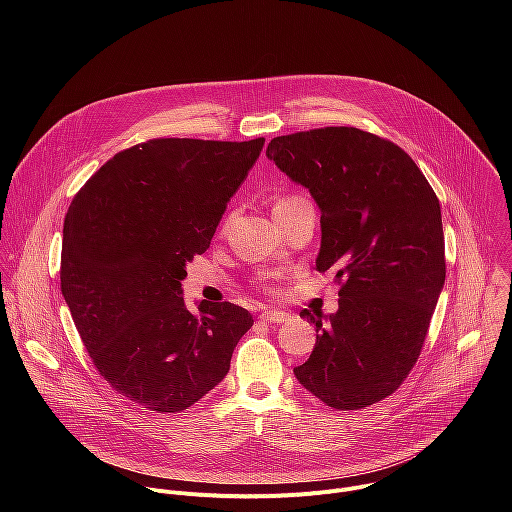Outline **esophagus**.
Wrapping results in <instances>:
<instances>
[{
	"mask_svg": "<svg viewBox=\"0 0 512 512\" xmlns=\"http://www.w3.org/2000/svg\"><path fill=\"white\" fill-rule=\"evenodd\" d=\"M287 318H289V316H287L285 312H281V310H267V312L261 314V320L273 322V324H281V322H285Z\"/></svg>",
	"mask_w": 512,
	"mask_h": 512,
	"instance_id": "obj_1",
	"label": "esophagus"
}]
</instances>
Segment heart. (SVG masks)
Instances as JSON below:
<instances>
[{
    "label": "heart",
    "mask_w": 512,
    "mask_h": 512,
    "mask_svg": "<svg viewBox=\"0 0 512 512\" xmlns=\"http://www.w3.org/2000/svg\"><path fill=\"white\" fill-rule=\"evenodd\" d=\"M300 200H304V198H300V196H287V198H281L273 208H281V206H287V204H294V202H300Z\"/></svg>",
    "instance_id": "b5f03b06"
}]
</instances>
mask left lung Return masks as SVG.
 I'll return each mask as SVG.
<instances>
[{
    "label": "left lung",
    "mask_w": 512,
    "mask_h": 512,
    "mask_svg": "<svg viewBox=\"0 0 512 512\" xmlns=\"http://www.w3.org/2000/svg\"><path fill=\"white\" fill-rule=\"evenodd\" d=\"M267 158L316 200V269L342 285L324 326L302 310L316 346L294 375L328 407L373 405L407 379L444 289L440 200L399 145L356 127L273 137Z\"/></svg>",
    "instance_id": "1"
}]
</instances>
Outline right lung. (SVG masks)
I'll return each mask as SVG.
<instances>
[{
  "mask_svg": "<svg viewBox=\"0 0 512 512\" xmlns=\"http://www.w3.org/2000/svg\"><path fill=\"white\" fill-rule=\"evenodd\" d=\"M265 139H150L113 156L72 198L60 289L101 377L129 401L178 413L221 383L253 316L182 298Z\"/></svg>",
  "mask_w": 512,
  "mask_h": 512,
  "instance_id": "right-lung-1",
  "label": "right lung"
}]
</instances>
